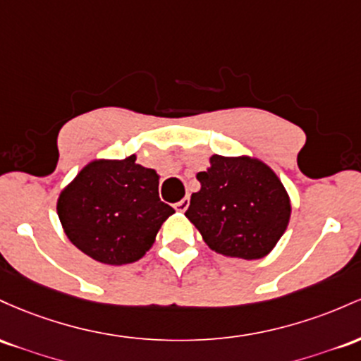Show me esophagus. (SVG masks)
<instances>
[{
    "instance_id": "esophagus-1",
    "label": "esophagus",
    "mask_w": 361,
    "mask_h": 361,
    "mask_svg": "<svg viewBox=\"0 0 361 361\" xmlns=\"http://www.w3.org/2000/svg\"><path fill=\"white\" fill-rule=\"evenodd\" d=\"M173 208H176L177 212L184 213L185 209L189 208V197H184V200H180L179 202H176V206H173Z\"/></svg>"
}]
</instances>
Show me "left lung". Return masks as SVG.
I'll list each match as a JSON object with an SVG mask.
<instances>
[{
	"label": "left lung",
	"instance_id": "8db88e82",
	"mask_svg": "<svg viewBox=\"0 0 361 361\" xmlns=\"http://www.w3.org/2000/svg\"><path fill=\"white\" fill-rule=\"evenodd\" d=\"M196 177L201 189L185 216L206 245L247 261L268 256L291 216L290 194L274 170L256 157L212 155Z\"/></svg>",
	"mask_w": 361,
	"mask_h": 361
}]
</instances>
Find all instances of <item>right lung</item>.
<instances>
[{
    "mask_svg": "<svg viewBox=\"0 0 361 361\" xmlns=\"http://www.w3.org/2000/svg\"><path fill=\"white\" fill-rule=\"evenodd\" d=\"M157 170L126 159L88 161L59 192L56 209L71 244L109 266L141 259L173 214L159 197Z\"/></svg>",
    "mask_w": 361,
    "mask_h": 361,
    "instance_id": "right-lung-1",
    "label": "right lung"
}]
</instances>
